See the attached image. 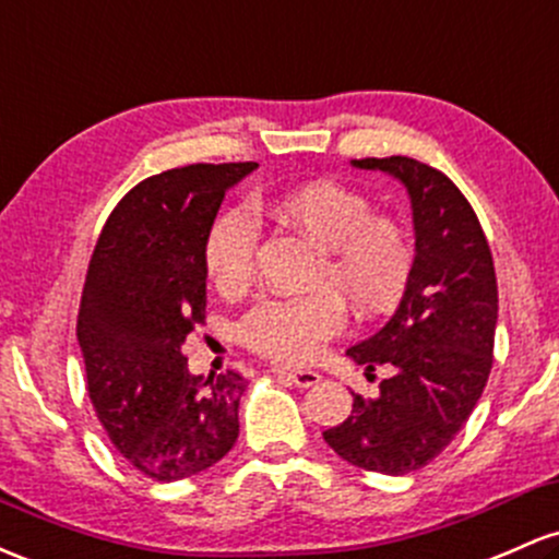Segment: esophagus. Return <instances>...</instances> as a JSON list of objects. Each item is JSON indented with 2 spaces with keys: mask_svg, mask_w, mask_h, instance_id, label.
<instances>
[{
  "mask_svg": "<svg viewBox=\"0 0 559 559\" xmlns=\"http://www.w3.org/2000/svg\"><path fill=\"white\" fill-rule=\"evenodd\" d=\"M275 377L286 379V382L294 384V388H316L318 382H321V373L318 371H310V369H284V366H278V369H273Z\"/></svg>",
  "mask_w": 559,
  "mask_h": 559,
  "instance_id": "obj_1",
  "label": "esophagus"
}]
</instances>
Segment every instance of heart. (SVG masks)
<instances>
[{
	"label": "heart",
	"instance_id": "obj_1",
	"mask_svg": "<svg viewBox=\"0 0 559 559\" xmlns=\"http://www.w3.org/2000/svg\"><path fill=\"white\" fill-rule=\"evenodd\" d=\"M270 214L308 236L321 249L316 286L305 297H270L238 323L249 349L281 360L308 364L345 329V302L360 316H382L401 302L414 270V241L392 214L373 212L364 190L340 180H310L286 190ZM257 225L249 210L233 206L204 238V267L219 294H238L254 275Z\"/></svg>",
	"mask_w": 559,
	"mask_h": 559
}]
</instances>
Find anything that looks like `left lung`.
Returning <instances> with one entry per match:
<instances>
[{
  "instance_id": "8db88e82",
  "label": "left lung",
  "mask_w": 559,
  "mask_h": 559,
  "mask_svg": "<svg viewBox=\"0 0 559 559\" xmlns=\"http://www.w3.org/2000/svg\"><path fill=\"white\" fill-rule=\"evenodd\" d=\"M401 180L414 212L416 257L395 316L349 358L392 373L379 395H353V411L323 440L342 459L382 475L427 467L467 425L493 366L499 318L493 257L464 193L443 171L408 156L360 158Z\"/></svg>"
}]
</instances>
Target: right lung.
Returning <instances> with one entry per match:
<instances>
[{
  "label": "right lung",
  "instance_id": "add662e5",
  "mask_svg": "<svg viewBox=\"0 0 559 559\" xmlns=\"http://www.w3.org/2000/svg\"><path fill=\"white\" fill-rule=\"evenodd\" d=\"M254 162L190 164L134 186L92 251L76 340L116 451L153 480L210 469L238 438L247 379L195 377L182 342L206 318L204 238Z\"/></svg>",
  "mask_w": 559,
  "mask_h": 559
}]
</instances>
